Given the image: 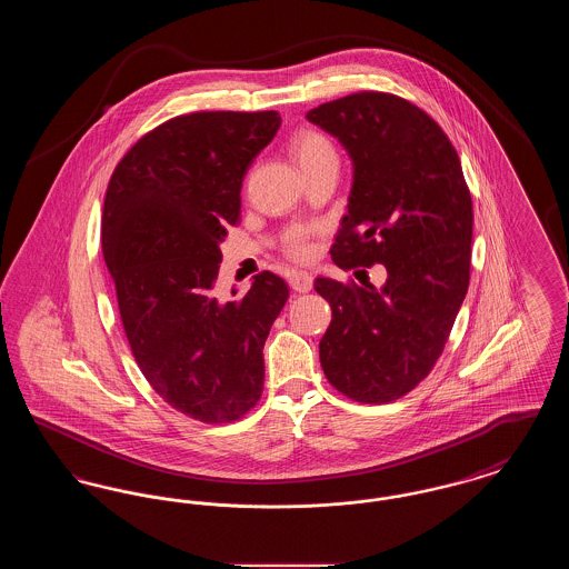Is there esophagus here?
<instances>
[{
	"mask_svg": "<svg viewBox=\"0 0 569 569\" xmlns=\"http://www.w3.org/2000/svg\"><path fill=\"white\" fill-rule=\"evenodd\" d=\"M290 286L295 292H309L313 288V277H311V272L292 271L290 272Z\"/></svg>",
	"mask_w": 569,
	"mask_h": 569,
	"instance_id": "obj_1",
	"label": "esophagus"
}]
</instances>
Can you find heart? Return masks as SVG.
I'll list each match as a JSON object with an SVG mask.
<instances>
[{
    "label": "heart",
    "mask_w": 569,
    "mask_h": 569,
    "mask_svg": "<svg viewBox=\"0 0 569 569\" xmlns=\"http://www.w3.org/2000/svg\"><path fill=\"white\" fill-rule=\"evenodd\" d=\"M292 158L297 160L300 170L307 174L325 163L337 162V151L335 144L330 142L328 136L318 132V130H298L288 142ZM309 230L305 228H295L288 234L286 249L295 258H307L309 256V244H307Z\"/></svg>",
    "instance_id": "heart-1"
}]
</instances>
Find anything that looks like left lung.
I'll use <instances>...</instances> for the list:
<instances>
[{"label": "left lung", "instance_id": "8db88e82", "mask_svg": "<svg viewBox=\"0 0 569 569\" xmlns=\"http://www.w3.org/2000/svg\"><path fill=\"white\" fill-rule=\"evenodd\" d=\"M307 119L335 136L353 166L348 213L330 249L335 264L379 262L388 272L381 288L316 279L332 309L320 362L346 397L390 403L431 373L467 295L469 188L448 136L399 96L360 91Z\"/></svg>", "mask_w": 569, "mask_h": 569}]
</instances>
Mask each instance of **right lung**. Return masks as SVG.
Returning a JSON list of instances; mask_svg holds the SVG:
<instances>
[{
    "label": "right lung",
    "mask_w": 569,
    "mask_h": 569,
    "mask_svg": "<svg viewBox=\"0 0 569 569\" xmlns=\"http://www.w3.org/2000/svg\"><path fill=\"white\" fill-rule=\"evenodd\" d=\"M279 126L274 110L181 114L142 136L110 177L102 251L126 337L153 390L200 422H232L258 403L264 341L290 295L271 271L241 300L213 292L247 168Z\"/></svg>",
    "instance_id": "add662e5"
}]
</instances>
